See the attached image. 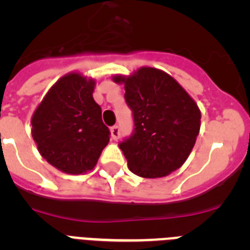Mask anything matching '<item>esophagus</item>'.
Here are the masks:
<instances>
[{
  "label": "esophagus",
  "mask_w": 250,
  "mask_h": 250,
  "mask_svg": "<svg viewBox=\"0 0 250 250\" xmlns=\"http://www.w3.org/2000/svg\"><path fill=\"white\" fill-rule=\"evenodd\" d=\"M110 132H111V138L114 140H118L119 136H120V129H119V126H112L110 129Z\"/></svg>",
  "instance_id": "1"
}]
</instances>
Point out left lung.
I'll return each mask as SVG.
<instances>
[{"mask_svg": "<svg viewBox=\"0 0 250 250\" xmlns=\"http://www.w3.org/2000/svg\"><path fill=\"white\" fill-rule=\"evenodd\" d=\"M112 81L124 83L134 115V134L119 145L130 171L156 179L179 169L199 135L202 114L194 99L173 76L150 66Z\"/></svg>", "mask_w": 250, "mask_h": 250, "instance_id": "obj_1", "label": "left lung"}]
</instances>
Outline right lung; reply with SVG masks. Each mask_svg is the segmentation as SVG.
I'll list each match as a JSON object with an SVG mask.
<instances>
[{"instance_id":"add662e5","label":"right lung","mask_w":250,"mask_h":250,"mask_svg":"<svg viewBox=\"0 0 250 250\" xmlns=\"http://www.w3.org/2000/svg\"><path fill=\"white\" fill-rule=\"evenodd\" d=\"M96 81L72 71L51 86L31 118V134L48 164L71 175L92 170L110 131L95 103Z\"/></svg>"}]
</instances>
